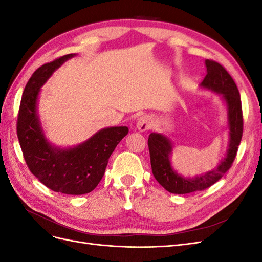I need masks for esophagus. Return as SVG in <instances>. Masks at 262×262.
Masks as SVG:
<instances>
[{"label": "esophagus", "instance_id": "esophagus-1", "mask_svg": "<svg viewBox=\"0 0 262 262\" xmlns=\"http://www.w3.org/2000/svg\"><path fill=\"white\" fill-rule=\"evenodd\" d=\"M150 126V118L147 116H142L137 121V129L140 131H146Z\"/></svg>", "mask_w": 262, "mask_h": 262}]
</instances>
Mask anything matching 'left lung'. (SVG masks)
I'll return each mask as SVG.
<instances>
[{
	"instance_id": "left-lung-1",
	"label": "left lung",
	"mask_w": 262,
	"mask_h": 262,
	"mask_svg": "<svg viewBox=\"0 0 262 262\" xmlns=\"http://www.w3.org/2000/svg\"><path fill=\"white\" fill-rule=\"evenodd\" d=\"M207 75L201 83V87L220 94L227 107V123L229 130V143L226 156L221 161L216 168L204 175L195 177H184L173 170L170 156L172 144L167 137L153 132L148 137V149L150 166L155 179L170 193L185 194L211 187L224 176L231 168L237 154L243 137V112L238 89L224 67L213 60H205Z\"/></svg>"
}]
</instances>
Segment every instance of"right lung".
<instances>
[{
    "instance_id": "add662e5",
    "label": "right lung",
    "mask_w": 262,
    "mask_h": 262,
    "mask_svg": "<svg viewBox=\"0 0 262 262\" xmlns=\"http://www.w3.org/2000/svg\"><path fill=\"white\" fill-rule=\"evenodd\" d=\"M75 55L67 54L46 63L31 75L20 100L17 137L28 168L39 181L55 192L78 195L97 187L110 155L129 129H101L83 143L68 148L54 146L46 139L37 112L39 93L54 71Z\"/></svg>"
}]
</instances>
